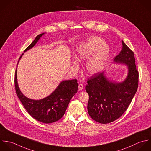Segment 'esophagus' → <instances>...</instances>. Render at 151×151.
I'll return each instance as SVG.
<instances>
[{"label": "esophagus", "instance_id": "obj_1", "mask_svg": "<svg viewBox=\"0 0 151 151\" xmlns=\"http://www.w3.org/2000/svg\"><path fill=\"white\" fill-rule=\"evenodd\" d=\"M78 89L79 91H82L83 89V85L82 84H79Z\"/></svg>", "mask_w": 151, "mask_h": 151}]
</instances>
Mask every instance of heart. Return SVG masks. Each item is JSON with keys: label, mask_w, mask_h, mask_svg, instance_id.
<instances>
[{"label": "heart", "mask_w": 151, "mask_h": 151, "mask_svg": "<svg viewBox=\"0 0 151 151\" xmlns=\"http://www.w3.org/2000/svg\"><path fill=\"white\" fill-rule=\"evenodd\" d=\"M109 52V46L103 42L101 37L93 36L76 47L75 57L78 62H82L88 58L85 64V69L88 74L93 75L102 70ZM72 67L76 69L78 65L73 62Z\"/></svg>", "instance_id": "obj_1"}]
</instances>
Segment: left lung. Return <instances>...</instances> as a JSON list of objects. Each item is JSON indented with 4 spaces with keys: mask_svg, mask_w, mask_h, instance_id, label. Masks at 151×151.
Wrapping results in <instances>:
<instances>
[{
    "mask_svg": "<svg viewBox=\"0 0 151 151\" xmlns=\"http://www.w3.org/2000/svg\"><path fill=\"white\" fill-rule=\"evenodd\" d=\"M127 66L128 74L121 82L109 80L105 72L93 75L85 89L89 95L88 111L96 122L108 124L119 118L130 105L138 86L139 73L134 52L122 40V49L114 60Z\"/></svg>",
    "mask_w": 151,
    "mask_h": 151,
    "instance_id": "obj_1",
    "label": "left lung"
}]
</instances>
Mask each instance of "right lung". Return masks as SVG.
Segmentation results:
<instances>
[{
	"label": "right lung",
	"instance_id": "right-lung-1",
	"mask_svg": "<svg viewBox=\"0 0 151 151\" xmlns=\"http://www.w3.org/2000/svg\"><path fill=\"white\" fill-rule=\"evenodd\" d=\"M45 33L38 35L32 43L24 50L32 49ZM19 58L17 65L22 56ZM14 85L16 94L29 114L36 120L50 124L59 120L64 115L71 98L76 93L78 83L76 79L62 81L49 96L42 99L35 100L27 98L20 91L17 80V68L15 72Z\"/></svg>",
	"mask_w": 151,
	"mask_h": 151
}]
</instances>
